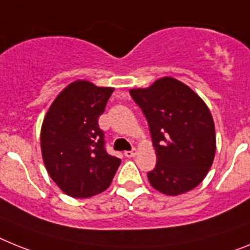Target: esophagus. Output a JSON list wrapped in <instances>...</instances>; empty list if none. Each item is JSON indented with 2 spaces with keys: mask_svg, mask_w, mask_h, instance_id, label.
Wrapping results in <instances>:
<instances>
[{
  "mask_svg": "<svg viewBox=\"0 0 250 250\" xmlns=\"http://www.w3.org/2000/svg\"><path fill=\"white\" fill-rule=\"evenodd\" d=\"M137 155V150L136 148H132L131 151H125V157H135Z\"/></svg>",
  "mask_w": 250,
  "mask_h": 250,
  "instance_id": "34e87169",
  "label": "esophagus"
}]
</instances>
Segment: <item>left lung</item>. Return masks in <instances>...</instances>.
<instances>
[{
    "mask_svg": "<svg viewBox=\"0 0 250 250\" xmlns=\"http://www.w3.org/2000/svg\"><path fill=\"white\" fill-rule=\"evenodd\" d=\"M147 119L156 167L147 173L155 189L178 196L205 179L216 151L215 123L206 103L189 86L163 77L145 89H131Z\"/></svg>",
    "mask_w": 250,
    "mask_h": 250,
    "instance_id": "obj_1",
    "label": "left lung"
}]
</instances>
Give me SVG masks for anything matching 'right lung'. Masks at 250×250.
<instances>
[{"label": "right lung", "mask_w": 250, "mask_h": 250, "mask_svg": "<svg viewBox=\"0 0 250 250\" xmlns=\"http://www.w3.org/2000/svg\"><path fill=\"white\" fill-rule=\"evenodd\" d=\"M113 91L77 80L58 94L44 117V165L67 196L89 198L104 192L121 164V159L106 152L104 132L98 125Z\"/></svg>", "instance_id": "right-lung-1"}]
</instances>
